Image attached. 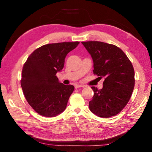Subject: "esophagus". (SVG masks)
Listing matches in <instances>:
<instances>
[{
    "instance_id": "esophagus-1",
    "label": "esophagus",
    "mask_w": 152,
    "mask_h": 152,
    "mask_svg": "<svg viewBox=\"0 0 152 152\" xmlns=\"http://www.w3.org/2000/svg\"><path fill=\"white\" fill-rule=\"evenodd\" d=\"M81 87H84V85H81V84H75V88H81Z\"/></svg>"
}]
</instances>
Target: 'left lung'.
<instances>
[{"label": "left lung", "instance_id": "left-lung-1", "mask_svg": "<svg viewBox=\"0 0 152 152\" xmlns=\"http://www.w3.org/2000/svg\"><path fill=\"white\" fill-rule=\"evenodd\" d=\"M93 60V72L104 78L103 87L95 86L91 111L102 118L115 116L129 101L135 85V72L132 62L116 45L101 42H82Z\"/></svg>", "mask_w": 152, "mask_h": 152}]
</instances>
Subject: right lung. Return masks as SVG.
Returning <instances> with one entry per match:
<instances>
[{"mask_svg": "<svg viewBox=\"0 0 152 152\" xmlns=\"http://www.w3.org/2000/svg\"><path fill=\"white\" fill-rule=\"evenodd\" d=\"M79 43L46 44L28 57L23 68L20 84L28 103L38 114L53 117L66 109L74 86L61 83L56 74L63 69L67 54Z\"/></svg>", "mask_w": 152, "mask_h": 152, "instance_id": "1", "label": "right lung"}]
</instances>
